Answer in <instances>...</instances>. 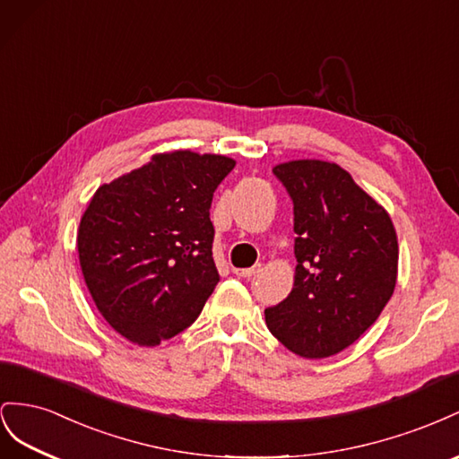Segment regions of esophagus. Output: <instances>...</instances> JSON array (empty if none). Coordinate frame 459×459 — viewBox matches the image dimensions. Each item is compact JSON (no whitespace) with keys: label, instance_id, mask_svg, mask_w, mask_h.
Returning <instances> with one entry per match:
<instances>
[{"label":"esophagus","instance_id":"obj_1","mask_svg":"<svg viewBox=\"0 0 459 459\" xmlns=\"http://www.w3.org/2000/svg\"><path fill=\"white\" fill-rule=\"evenodd\" d=\"M257 271H259L257 267H247V269H232V273L237 274V277H242V279H250V277H254V274H255Z\"/></svg>","mask_w":459,"mask_h":459}]
</instances>
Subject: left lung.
I'll return each instance as SVG.
<instances>
[{"instance_id":"1","label":"left lung","mask_w":459,"mask_h":459,"mask_svg":"<svg viewBox=\"0 0 459 459\" xmlns=\"http://www.w3.org/2000/svg\"><path fill=\"white\" fill-rule=\"evenodd\" d=\"M273 175L294 205L298 265L292 292L265 309V321L298 356L329 358L356 342L394 292L396 230L342 167L304 160Z\"/></svg>"}]
</instances>
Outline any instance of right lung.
I'll return each mask as SVG.
<instances>
[{
    "label": "right lung",
    "instance_id": "right-lung-1",
    "mask_svg": "<svg viewBox=\"0 0 459 459\" xmlns=\"http://www.w3.org/2000/svg\"><path fill=\"white\" fill-rule=\"evenodd\" d=\"M230 157L173 152L103 185L78 227V257L100 313L130 342L157 346L198 319L219 282L213 192Z\"/></svg>",
    "mask_w": 459,
    "mask_h": 459
}]
</instances>
